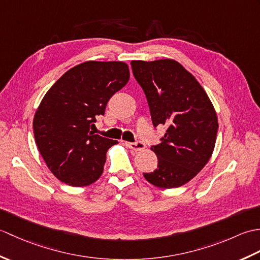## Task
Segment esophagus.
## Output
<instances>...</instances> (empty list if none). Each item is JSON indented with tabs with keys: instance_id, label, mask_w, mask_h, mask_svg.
<instances>
[{
	"instance_id": "esophagus-1",
	"label": "esophagus",
	"mask_w": 260,
	"mask_h": 260,
	"mask_svg": "<svg viewBox=\"0 0 260 260\" xmlns=\"http://www.w3.org/2000/svg\"><path fill=\"white\" fill-rule=\"evenodd\" d=\"M126 145L128 146L131 150H133L135 152H139V151H142L144 150L145 148V144L144 143L142 142H136V143H126Z\"/></svg>"
}]
</instances>
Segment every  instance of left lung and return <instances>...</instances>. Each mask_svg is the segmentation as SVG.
I'll return each mask as SVG.
<instances>
[{"instance_id":"8db88e82","label":"left lung","mask_w":260,"mask_h":260,"mask_svg":"<svg viewBox=\"0 0 260 260\" xmlns=\"http://www.w3.org/2000/svg\"><path fill=\"white\" fill-rule=\"evenodd\" d=\"M133 74L150 106L154 126L168 129L151 150L157 169L143 173L161 189L191 181L211 157L218 133V117L208 93L196 77L173 59L133 60Z\"/></svg>"}]
</instances>
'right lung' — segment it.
Masks as SVG:
<instances>
[{"label":"right lung","mask_w":260,"mask_h":260,"mask_svg":"<svg viewBox=\"0 0 260 260\" xmlns=\"http://www.w3.org/2000/svg\"><path fill=\"white\" fill-rule=\"evenodd\" d=\"M129 80L121 61H86L54 82L33 118L36 144L52 174L71 186L96 182L106 153L117 141L95 135L96 117L104 115L115 92Z\"/></svg>","instance_id":"add662e5"}]
</instances>
